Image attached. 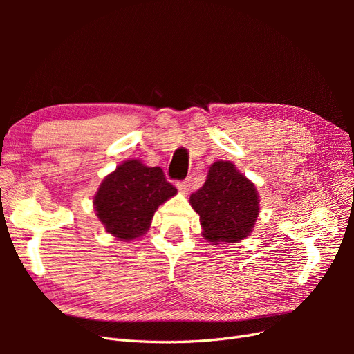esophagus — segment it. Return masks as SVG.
Returning <instances> with one entry per match:
<instances>
[{"label":"esophagus","instance_id":"obj_1","mask_svg":"<svg viewBox=\"0 0 354 354\" xmlns=\"http://www.w3.org/2000/svg\"><path fill=\"white\" fill-rule=\"evenodd\" d=\"M177 189L181 192V194H186V192L189 190L190 187V180H185V181H178V183L176 185Z\"/></svg>","mask_w":354,"mask_h":354}]
</instances>
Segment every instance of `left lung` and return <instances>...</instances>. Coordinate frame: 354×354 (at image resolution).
<instances>
[{
	"label": "left lung",
	"instance_id": "obj_1",
	"mask_svg": "<svg viewBox=\"0 0 354 354\" xmlns=\"http://www.w3.org/2000/svg\"><path fill=\"white\" fill-rule=\"evenodd\" d=\"M189 203L199 214L203 239L214 245L248 238L260 214L259 190L230 160L209 167L205 183Z\"/></svg>",
	"mask_w": 354,
	"mask_h": 354
}]
</instances>
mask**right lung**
<instances>
[{
    "instance_id": "1",
    "label": "right lung",
    "mask_w": 354,
    "mask_h": 354,
    "mask_svg": "<svg viewBox=\"0 0 354 354\" xmlns=\"http://www.w3.org/2000/svg\"><path fill=\"white\" fill-rule=\"evenodd\" d=\"M176 195L177 189L159 167L128 159L103 178L93 207L106 232L128 242L146 234L159 205Z\"/></svg>"
}]
</instances>
